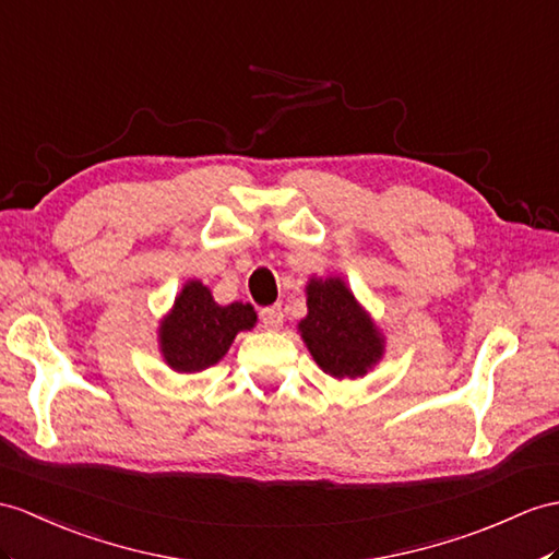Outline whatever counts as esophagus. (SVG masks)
<instances>
[{"label": "esophagus", "mask_w": 559, "mask_h": 559, "mask_svg": "<svg viewBox=\"0 0 559 559\" xmlns=\"http://www.w3.org/2000/svg\"><path fill=\"white\" fill-rule=\"evenodd\" d=\"M261 320H263V324H265V330H280L282 322H284L282 308H277V306L263 308V310H261Z\"/></svg>", "instance_id": "esophagus-1"}]
</instances>
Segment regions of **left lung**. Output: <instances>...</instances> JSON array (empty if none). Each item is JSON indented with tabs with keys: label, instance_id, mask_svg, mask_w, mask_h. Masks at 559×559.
Here are the masks:
<instances>
[{
	"label": "left lung",
	"instance_id": "1",
	"mask_svg": "<svg viewBox=\"0 0 559 559\" xmlns=\"http://www.w3.org/2000/svg\"><path fill=\"white\" fill-rule=\"evenodd\" d=\"M306 306L298 334L324 374L360 379L384 358L386 336L344 277H310Z\"/></svg>",
	"mask_w": 559,
	"mask_h": 559
}]
</instances>
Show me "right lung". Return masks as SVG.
Listing matches in <instances>:
<instances>
[{"label": "right lung", "mask_w": 559, "mask_h": 559, "mask_svg": "<svg viewBox=\"0 0 559 559\" xmlns=\"http://www.w3.org/2000/svg\"><path fill=\"white\" fill-rule=\"evenodd\" d=\"M251 304L221 306L201 280H187L158 320V350L173 372L192 374L221 362L239 332L253 330Z\"/></svg>", "instance_id": "right-lung-1"}]
</instances>
